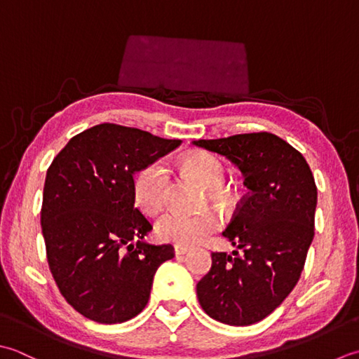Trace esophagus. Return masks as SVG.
<instances>
[{
    "label": "esophagus",
    "instance_id": "esophagus-1",
    "mask_svg": "<svg viewBox=\"0 0 359 359\" xmlns=\"http://www.w3.org/2000/svg\"><path fill=\"white\" fill-rule=\"evenodd\" d=\"M187 252H189L187 246H180V245L175 246V255H184Z\"/></svg>",
    "mask_w": 359,
    "mask_h": 359
}]
</instances>
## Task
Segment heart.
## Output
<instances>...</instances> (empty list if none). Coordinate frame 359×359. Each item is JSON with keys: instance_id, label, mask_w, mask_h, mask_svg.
I'll return each instance as SVG.
<instances>
[{"instance_id": "obj_1", "label": "heart", "mask_w": 359, "mask_h": 359, "mask_svg": "<svg viewBox=\"0 0 359 359\" xmlns=\"http://www.w3.org/2000/svg\"><path fill=\"white\" fill-rule=\"evenodd\" d=\"M184 167L208 189H218L224 181V167L215 156L196 153L184 161ZM169 169L163 161H156L139 172L135 181V200L147 214H156L163 209L169 192ZM220 226V217L215 210L200 212L169 210L156 222V233L161 240L180 246L196 245L209 237Z\"/></svg>"}]
</instances>
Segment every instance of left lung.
<instances>
[{"instance_id":"1","label":"left lung","mask_w":359,"mask_h":359,"mask_svg":"<svg viewBox=\"0 0 359 359\" xmlns=\"http://www.w3.org/2000/svg\"><path fill=\"white\" fill-rule=\"evenodd\" d=\"M192 144L229 159L250 190L223 232L237 251L212 252L210 271L196 283L198 302L218 323L255 324L301 277L314 237L313 173L301 153L266 131Z\"/></svg>"}]
</instances>
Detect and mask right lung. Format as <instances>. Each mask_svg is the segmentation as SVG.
Wrapping results in <instances>:
<instances>
[{
    "mask_svg": "<svg viewBox=\"0 0 359 359\" xmlns=\"http://www.w3.org/2000/svg\"><path fill=\"white\" fill-rule=\"evenodd\" d=\"M181 144L147 131L100 123L54 158L43 189L41 231L49 269L67 302L100 324H121L149 302L172 245H150L135 208V173Z\"/></svg>",
    "mask_w": 359,
    "mask_h": 359,
    "instance_id": "1",
    "label": "right lung"
}]
</instances>
